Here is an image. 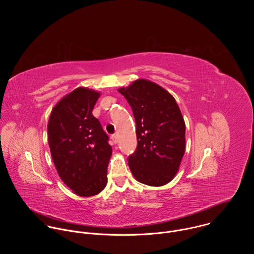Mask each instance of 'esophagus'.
Segmentation results:
<instances>
[{
  "label": "esophagus",
  "instance_id": "obj_1",
  "mask_svg": "<svg viewBox=\"0 0 254 254\" xmlns=\"http://www.w3.org/2000/svg\"><path fill=\"white\" fill-rule=\"evenodd\" d=\"M111 140H112L113 144H117V141H118V139H117V135H116V134L111 135Z\"/></svg>",
  "mask_w": 254,
  "mask_h": 254
}]
</instances>
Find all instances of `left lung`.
I'll return each mask as SVG.
<instances>
[{
	"mask_svg": "<svg viewBox=\"0 0 254 254\" xmlns=\"http://www.w3.org/2000/svg\"><path fill=\"white\" fill-rule=\"evenodd\" d=\"M132 108L138 145L128 157L137 181L159 187L178 172L185 153L186 126L175 99L159 85L145 79L118 90Z\"/></svg>",
	"mask_w": 254,
	"mask_h": 254,
	"instance_id": "obj_1",
	"label": "left lung"
}]
</instances>
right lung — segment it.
Listing matches in <instances>:
<instances>
[{
    "instance_id": "add662e5",
    "label": "right lung",
    "mask_w": 254,
    "mask_h": 254,
    "mask_svg": "<svg viewBox=\"0 0 254 254\" xmlns=\"http://www.w3.org/2000/svg\"><path fill=\"white\" fill-rule=\"evenodd\" d=\"M100 93L77 88L52 110L48 141L56 169L80 196H92L107 186L112 153L109 136L92 114Z\"/></svg>"
}]
</instances>
